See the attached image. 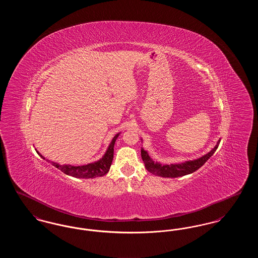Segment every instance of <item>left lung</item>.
Instances as JSON below:
<instances>
[{
	"instance_id": "obj_1",
	"label": "left lung",
	"mask_w": 258,
	"mask_h": 258,
	"mask_svg": "<svg viewBox=\"0 0 258 258\" xmlns=\"http://www.w3.org/2000/svg\"><path fill=\"white\" fill-rule=\"evenodd\" d=\"M220 142H221V140H219L214 149H212L205 156H203L197 160L184 161L182 163L162 165L159 162H155L154 160H152L144 149H141V157L144 161L146 169L150 173H152L156 176L164 177V178H177V177H182L184 175L190 174L192 172L197 171V169H199L214 155V153L219 147Z\"/></svg>"
}]
</instances>
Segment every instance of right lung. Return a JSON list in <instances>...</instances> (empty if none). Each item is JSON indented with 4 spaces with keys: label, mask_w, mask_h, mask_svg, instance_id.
<instances>
[{
    "label": "right lung",
    "mask_w": 258,
    "mask_h": 258,
    "mask_svg": "<svg viewBox=\"0 0 258 258\" xmlns=\"http://www.w3.org/2000/svg\"><path fill=\"white\" fill-rule=\"evenodd\" d=\"M120 134L114 136V138L111 141L110 145L107 149L106 153L104 154V156L100 159V160L93 162V163H89L86 165H80V166H74V165H70V164H59L56 162L52 161V164L57 167L58 169H60L61 172H63L67 175L73 176L75 178H80V179H90V178H97V177H101L103 175H105L107 172L110 169L111 163L113 160V155H114V145H115V141L118 138ZM37 154L42 158H43L38 152L37 151Z\"/></svg>",
    "instance_id": "obj_1"
}]
</instances>
